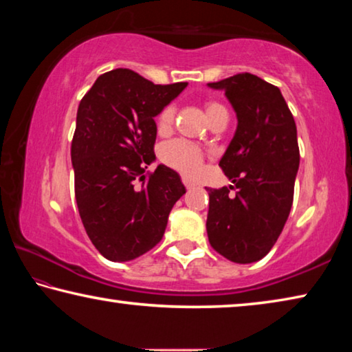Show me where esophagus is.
I'll return each instance as SVG.
<instances>
[{
	"label": "esophagus",
	"instance_id": "obj_1",
	"mask_svg": "<svg viewBox=\"0 0 352 352\" xmlns=\"http://www.w3.org/2000/svg\"><path fill=\"white\" fill-rule=\"evenodd\" d=\"M182 182H183V185H185L188 189L196 186V182L191 180V178H189V177H182Z\"/></svg>",
	"mask_w": 352,
	"mask_h": 352
}]
</instances>
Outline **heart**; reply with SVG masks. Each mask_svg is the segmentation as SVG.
<instances>
[{"label":"heart","instance_id":"heart-1","mask_svg":"<svg viewBox=\"0 0 352 352\" xmlns=\"http://www.w3.org/2000/svg\"><path fill=\"white\" fill-rule=\"evenodd\" d=\"M205 111L208 119H213L219 113H227L226 106L219 102H208L205 104ZM177 116V106L174 103L164 106L161 113L156 117V128L158 131L164 133L174 125ZM205 152L196 144L186 141V139H174L167 142L161 148V160L166 164L174 167L177 170L185 172V174L194 175L197 174L202 167Z\"/></svg>","mask_w":352,"mask_h":352}]
</instances>
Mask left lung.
<instances>
[{
    "instance_id": "obj_1",
    "label": "left lung",
    "mask_w": 352,
    "mask_h": 352,
    "mask_svg": "<svg viewBox=\"0 0 352 352\" xmlns=\"http://www.w3.org/2000/svg\"><path fill=\"white\" fill-rule=\"evenodd\" d=\"M208 86L226 92L238 117L219 161L233 186L206 188L208 241L233 263H252L274 246L292 210L299 167L296 124L278 87L256 75L244 72Z\"/></svg>"
}]
</instances>
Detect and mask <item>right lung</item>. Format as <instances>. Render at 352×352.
<instances>
[{
    "instance_id": "obj_1",
    "label": "right lung",
    "mask_w": 352,
    "mask_h": 352,
    "mask_svg": "<svg viewBox=\"0 0 352 352\" xmlns=\"http://www.w3.org/2000/svg\"><path fill=\"white\" fill-rule=\"evenodd\" d=\"M188 82L153 85L130 69L100 75L78 106L72 139L75 199L94 246L111 261L135 260L164 235L186 192L175 170L155 160V116Z\"/></svg>"
}]
</instances>
